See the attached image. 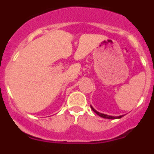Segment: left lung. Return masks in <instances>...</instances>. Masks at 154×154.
<instances>
[{
	"mask_svg": "<svg viewBox=\"0 0 154 154\" xmlns=\"http://www.w3.org/2000/svg\"><path fill=\"white\" fill-rule=\"evenodd\" d=\"M91 109H92V110H93V112H96L97 115H99V116H101V117L103 118H106V119H119V118L123 117V115L122 116H108V115H106V114H103V113H100V112H97L95 109H93V107L92 106H90Z\"/></svg>",
	"mask_w": 154,
	"mask_h": 154,
	"instance_id": "obj_1",
	"label": "left lung"
}]
</instances>
